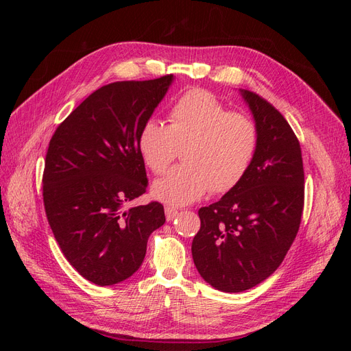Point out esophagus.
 I'll return each instance as SVG.
<instances>
[{"label":"esophagus","instance_id":"34e87169","mask_svg":"<svg viewBox=\"0 0 351 351\" xmlns=\"http://www.w3.org/2000/svg\"><path fill=\"white\" fill-rule=\"evenodd\" d=\"M177 217H178V210H177V209L169 208V206L165 208V218H167L168 222H171V221L176 219Z\"/></svg>","mask_w":351,"mask_h":351}]
</instances>
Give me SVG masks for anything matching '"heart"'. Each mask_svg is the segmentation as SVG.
<instances>
[{"label":"heart","instance_id":"b5f03b06","mask_svg":"<svg viewBox=\"0 0 351 351\" xmlns=\"http://www.w3.org/2000/svg\"><path fill=\"white\" fill-rule=\"evenodd\" d=\"M256 127L247 115L228 112L210 92L192 89L169 111V124L149 120L139 134V151L155 174L167 171L183 149V165L154 183L155 199L184 206L209 190L226 193L246 174L256 151Z\"/></svg>","mask_w":351,"mask_h":351}]
</instances>
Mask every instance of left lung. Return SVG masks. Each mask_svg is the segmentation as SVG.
Segmentation results:
<instances>
[{"label": "left lung", "mask_w": 351, "mask_h": 351, "mask_svg": "<svg viewBox=\"0 0 351 351\" xmlns=\"http://www.w3.org/2000/svg\"><path fill=\"white\" fill-rule=\"evenodd\" d=\"M258 143L240 183L199 209L192 243L196 269L214 289L240 293L267 280L284 261L300 227L304 173L290 124L259 95L239 89Z\"/></svg>", "instance_id": "obj_1"}]
</instances>
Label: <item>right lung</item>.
I'll list each match as a JSON object with an SVG mask.
<instances>
[{"label":"right lung","instance_id":"right-lung-1","mask_svg":"<svg viewBox=\"0 0 351 351\" xmlns=\"http://www.w3.org/2000/svg\"><path fill=\"white\" fill-rule=\"evenodd\" d=\"M174 82L162 76L95 90L62 121L45 158L44 205L58 246L83 278L119 284L141 268L165 222L158 202L132 206L147 187L139 134Z\"/></svg>","mask_w":351,"mask_h":351}]
</instances>
